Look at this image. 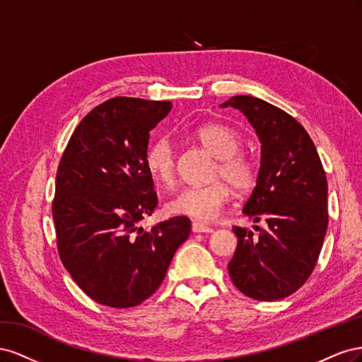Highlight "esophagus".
Wrapping results in <instances>:
<instances>
[{
    "label": "esophagus",
    "mask_w": 362,
    "mask_h": 362,
    "mask_svg": "<svg viewBox=\"0 0 362 362\" xmlns=\"http://www.w3.org/2000/svg\"><path fill=\"white\" fill-rule=\"evenodd\" d=\"M192 229H193V233H208V234L213 233V228L211 226L199 223V222H193Z\"/></svg>",
    "instance_id": "34e87169"
}]
</instances>
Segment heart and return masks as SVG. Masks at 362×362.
<instances>
[{
    "instance_id": "obj_1",
    "label": "heart",
    "mask_w": 362,
    "mask_h": 362,
    "mask_svg": "<svg viewBox=\"0 0 362 362\" xmlns=\"http://www.w3.org/2000/svg\"><path fill=\"white\" fill-rule=\"evenodd\" d=\"M193 136L218 158L213 170L214 181L182 189L168 202L166 210L170 214L210 222L221 214L222 208L233 198V187L240 194L254 190L258 181V168L254 158L240 151L243 139L233 127L206 122L196 127ZM145 164L151 177L161 187L170 189L177 181V154L169 137L161 136L152 141L146 151Z\"/></svg>"
}]
</instances>
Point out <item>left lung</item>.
<instances>
[{
	"label": "left lung",
	"instance_id": "8db88e82",
	"mask_svg": "<svg viewBox=\"0 0 362 362\" xmlns=\"http://www.w3.org/2000/svg\"><path fill=\"white\" fill-rule=\"evenodd\" d=\"M243 112L261 140L258 181L243 213L258 235L234 226L238 238L228 270L234 286L257 300L298 291L319 259L327 228V180L310 134L293 116L259 98L238 95L222 104Z\"/></svg>",
	"mask_w": 362,
	"mask_h": 362
}]
</instances>
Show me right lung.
Wrapping results in <instances>:
<instances>
[{
	"label": "right lung",
	"instance_id": "obj_1",
	"mask_svg": "<svg viewBox=\"0 0 362 362\" xmlns=\"http://www.w3.org/2000/svg\"><path fill=\"white\" fill-rule=\"evenodd\" d=\"M169 101L116 96L96 105L75 128L59 163L52 218L59 257L90 299L129 308L154 294L190 218L137 228L158 205L146 169L149 131Z\"/></svg>",
	"mask_w": 362,
	"mask_h": 362
}]
</instances>
